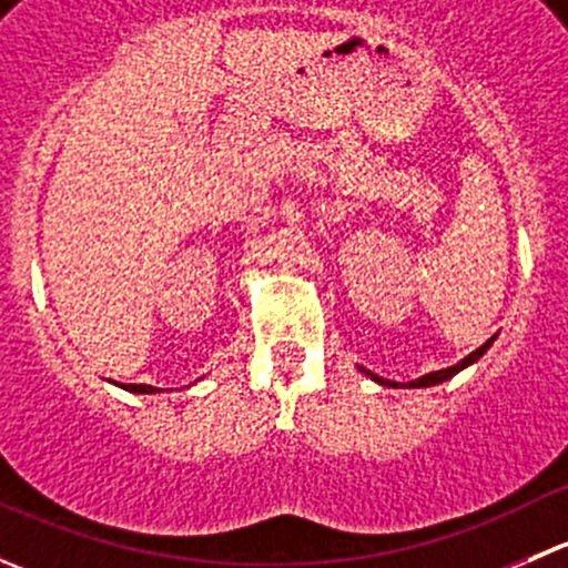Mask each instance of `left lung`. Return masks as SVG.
Wrapping results in <instances>:
<instances>
[{"mask_svg": "<svg viewBox=\"0 0 568 568\" xmlns=\"http://www.w3.org/2000/svg\"><path fill=\"white\" fill-rule=\"evenodd\" d=\"M491 346V341H486L484 346L480 348H475L473 354H467V357L462 359V363H456V365H450V368H443V371H434V374H426V376H420V379H415V382H409V387H432V385H439V382H445V379H450V376H456L459 374L462 368H467V365H473L475 359L478 357H484V352L486 348ZM365 371V368H363ZM371 379H376L379 382V385H385V387H398L395 385V382H385V379H379V376H374V374H368Z\"/></svg>", "mask_w": 568, "mask_h": 568, "instance_id": "8db88e82", "label": "left lung"}]
</instances>
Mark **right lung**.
Wrapping results in <instances>:
<instances>
[{"instance_id":"obj_1","label":"right lung","mask_w":568,"mask_h":568,"mask_svg":"<svg viewBox=\"0 0 568 568\" xmlns=\"http://www.w3.org/2000/svg\"><path fill=\"white\" fill-rule=\"evenodd\" d=\"M125 390H131V393H156V387H151V385H129V387H125Z\"/></svg>"}]
</instances>
